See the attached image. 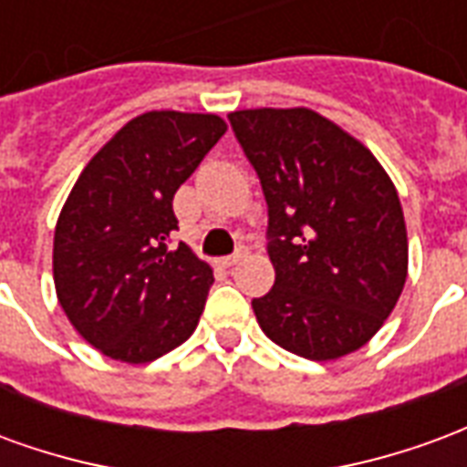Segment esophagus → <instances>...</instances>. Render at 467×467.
Masks as SVG:
<instances>
[{
	"label": "esophagus",
	"mask_w": 467,
	"mask_h": 467,
	"mask_svg": "<svg viewBox=\"0 0 467 467\" xmlns=\"http://www.w3.org/2000/svg\"><path fill=\"white\" fill-rule=\"evenodd\" d=\"M244 254H247V250H237V253H233V254H227V257H223V260H220V265H223V267H234V265L240 263V260H243Z\"/></svg>",
	"instance_id": "34e87169"
}]
</instances>
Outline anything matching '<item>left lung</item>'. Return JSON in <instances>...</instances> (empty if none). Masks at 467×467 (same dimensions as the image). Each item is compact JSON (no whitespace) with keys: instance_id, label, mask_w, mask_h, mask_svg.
I'll list each match as a JSON object with an SVG mask.
<instances>
[{"instance_id":"8db88e82","label":"left lung","mask_w":467,"mask_h":467,"mask_svg":"<svg viewBox=\"0 0 467 467\" xmlns=\"http://www.w3.org/2000/svg\"><path fill=\"white\" fill-rule=\"evenodd\" d=\"M267 202L273 290L254 297L263 333L307 360L370 340L408 277V233L388 172L313 109L227 115Z\"/></svg>"}]
</instances>
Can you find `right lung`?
Masks as SVG:
<instances>
[{"instance_id": "add662e5", "label": "right lung", "mask_w": 467, "mask_h": 467, "mask_svg": "<svg viewBox=\"0 0 467 467\" xmlns=\"http://www.w3.org/2000/svg\"><path fill=\"white\" fill-rule=\"evenodd\" d=\"M217 115L147 112L89 160L55 230V287L87 343L152 362L200 323L213 267L180 243L172 197L223 137Z\"/></svg>"}]
</instances>
